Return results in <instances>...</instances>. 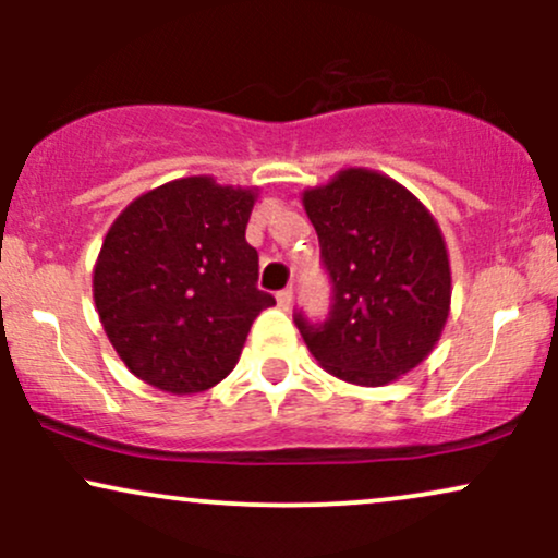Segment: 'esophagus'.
Returning a JSON list of instances; mask_svg holds the SVG:
<instances>
[{
  "instance_id": "34e87169",
  "label": "esophagus",
  "mask_w": 558,
  "mask_h": 558,
  "mask_svg": "<svg viewBox=\"0 0 558 558\" xmlns=\"http://www.w3.org/2000/svg\"><path fill=\"white\" fill-rule=\"evenodd\" d=\"M278 306H280V310H291V306H293V291H291V288H286V291H280L278 293Z\"/></svg>"
}]
</instances>
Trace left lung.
<instances>
[{
  "mask_svg": "<svg viewBox=\"0 0 558 558\" xmlns=\"http://www.w3.org/2000/svg\"><path fill=\"white\" fill-rule=\"evenodd\" d=\"M332 280L323 325L296 328L325 373L388 386L440 341L451 312L448 248L430 209L399 181L345 168L301 194Z\"/></svg>",
  "mask_w": 558,
  "mask_h": 558,
  "instance_id": "8db88e82",
  "label": "left lung"
}]
</instances>
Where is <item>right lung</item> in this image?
Returning a JSON list of instances; mask_svg holds the SVG:
<instances>
[{
	"label": "right lung",
	"instance_id": "add662e5",
	"mask_svg": "<svg viewBox=\"0 0 558 558\" xmlns=\"http://www.w3.org/2000/svg\"><path fill=\"white\" fill-rule=\"evenodd\" d=\"M257 189L191 175L146 191L114 217L94 265V304L138 380L189 396L239 362L252 323L275 304L246 243Z\"/></svg>",
	"mask_w": 558,
	"mask_h": 558
}]
</instances>
